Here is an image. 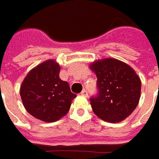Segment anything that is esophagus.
I'll use <instances>...</instances> for the list:
<instances>
[{"label": "esophagus", "instance_id": "obj_1", "mask_svg": "<svg viewBox=\"0 0 159 159\" xmlns=\"http://www.w3.org/2000/svg\"><path fill=\"white\" fill-rule=\"evenodd\" d=\"M80 94H81V95H83V96H86V97H87V96H88V92L84 89V90L82 91L81 93H80Z\"/></svg>", "mask_w": 159, "mask_h": 159}]
</instances>
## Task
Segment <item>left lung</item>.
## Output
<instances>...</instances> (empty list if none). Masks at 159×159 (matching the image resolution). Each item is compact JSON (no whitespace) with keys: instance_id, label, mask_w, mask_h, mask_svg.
<instances>
[{"instance_id":"8db88e82","label":"left lung","mask_w":159,"mask_h":159,"mask_svg":"<svg viewBox=\"0 0 159 159\" xmlns=\"http://www.w3.org/2000/svg\"><path fill=\"white\" fill-rule=\"evenodd\" d=\"M90 67L97 76L98 93L90 98L94 113L110 123L126 119L139 101L141 81L135 71L116 59L96 61Z\"/></svg>"}]
</instances>
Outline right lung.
Here are the masks:
<instances>
[{"mask_svg": "<svg viewBox=\"0 0 159 159\" xmlns=\"http://www.w3.org/2000/svg\"><path fill=\"white\" fill-rule=\"evenodd\" d=\"M60 66L53 61H45L28 73L20 86L26 110L48 123L65 116L76 97L68 83L60 79Z\"/></svg>", "mask_w": 159, "mask_h": 159, "instance_id": "add662e5", "label": "right lung"}]
</instances>
